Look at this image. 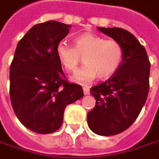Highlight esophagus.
Wrapping results in <instances>:
<instances>
[{
  "mask_svg": "<svg viewBox=\"0 0 159 159\" xmlns=\"http://www.w3.org/2000/svg\"><path fill=\"white\" fill-rule=\"evenodd\" d=\"M83 93H84V94H85V95L89 94V93H90L89 87H87V86H83Z\"/></svg>",
  "mask_w": 159,
  "mask_h": 159,
  "instance_id": "1",
  "label": "esophagus"
}]
</instances>
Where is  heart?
<instances>
[{
  "label": "heart",
  "instance_id": "b5f03b06",
  "mask_svg": "<svg viewBox=\"0 0 159 159\" xmlns=\"http://www.w3.org/2000/svg\"><path fill=\"white\" fill-rule=\"evenodd\" d=\"M74 47L66 42L57 45L56 53L65 69L75 73L84 57L85 66L73 77V80L88 83L97 76L101 80L111 78L121 66L124 48L114 39H106L92 33H85L74 40Z\"/></svg>",
  "mask_w": 159,
  "mask_h": 159
}]
</instances>
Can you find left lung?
<instances>
[{
  "mask_svg": "<svg viewBox=\"0 0 159 159\" xmlns=\"http://www.w3.org/2000/svg\"><path fill=\"white\" fill-rule=\"evenodd\" d=\"M98 30L120 42L125 54L114 75L90 89L95 106L88 112L87 122L95 134L112 136L127 129L145 104L151 65L144 47L128 31L102 27Z\"/></svg>",
  "mask_w": 159,
  "mask_h": 159,
  "instance_id": "1",
  "label": "left lung"
}]
</instances>
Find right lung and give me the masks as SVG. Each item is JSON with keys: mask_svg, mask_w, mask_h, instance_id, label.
<instances>
[{"mask_svg": "<svg viewBox=\"0 0 159 159\" xmlns=\"http://www.w3.org/2000/svg\"><path fill=\"white\" fill-rule=\"evenodd\" d=\"M70 25L49 20L34 25L18 42L10 66V99L20 123L39 134L63 125L67 105L83 96L82 87L70 83L56 53Z\"/></svg>", "mask_w": 159, "mask_h": 159, "instance_id": "right-lung-1", "label": "right lung"}]
</instances>
